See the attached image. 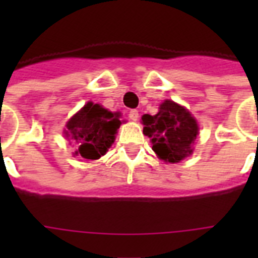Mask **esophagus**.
<instances>
[{
  "instance_id": "esophagus-1",
  "label": "esophagus",
  "mask_w": 258,
  "mask_h": 258,
  "mask_svg": "<svg viewBox=\"0 0 258 258\" xmlns=\"http://www.w3.org/2000/svg\"><path fill=\"white\" fill-rule=\"evenodd\" d=\"M128 117L133 121H137L138 119H139V112H138L137 109H131L128 112Z\"/></svg>"
}]
</instances>
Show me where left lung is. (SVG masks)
I'll return each mask as SVG.
<instances>
[{
  "label": "left lung",
  "mask_w": 258,
  "mask_h": 258,
  "mask_svg": "<svg viewBox=\"0 0 258 258\" xmlns=\"http://www.w3.org/2000/svg\"><path fill=\"white\" fill-rule=\"evenodd\" d=\"M143 134L151 138L153 150L159 159L178 163L192 153L191 145L198 135V124L191 113L172 100L159 105L157 115L142 116Z\"/></svg>",
  "instance_id": "8db88e82"
}]
</instances>
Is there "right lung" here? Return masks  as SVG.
Here are the masks:
<instances>
[{
  "mask_svg": "<svg viewBox=\"0 0 258 258\" xmlns=\"http://www.w3.org/2000/svg\"><path fill=\"white\" fill-rule=\"evenodd\" d=\"M120 113L111 112L100 104L88 101L67 123L64 135L76 147L74 155L95 161L105 155L120 127Z\"/></svg>",
  "mask_w": 258,
  "mask_h": 258,
  "instance_id": "1",
  "label": "right lung"
}]
</instances>
